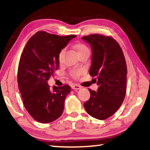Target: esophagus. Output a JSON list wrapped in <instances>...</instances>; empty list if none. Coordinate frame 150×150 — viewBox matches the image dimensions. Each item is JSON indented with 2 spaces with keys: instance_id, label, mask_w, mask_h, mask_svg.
<instances>
[{
  "instance_id": "esophagus-1",
  "label": "esophagus",
  "mask_w": 150,
  "mask_h": 150,
  "mask_svg": "<svg viewBox=\"0 0 150 150\" xmlns=\"http://www.w3.org/2000/svg\"><path fill=\"white\" fill-rule=\"evenodd\" d=\"M71 88H73V89L78 90V89H80L81 87L80 85H77V84H73V85H71Z\"/></svg>"
}]
</instances>
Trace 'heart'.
<instances>
[{"label":"heart","mask_w":150,"mask_h":150,"mask_svg":"<svg viewBox=\"0 0 150 150\" xmlns=\"http://www.w3.org/2000/svg\"><path fill=\"white\" fill-rule=\"evenodd\" d=\"M73 47H74L76 51H77L78 55L83 54V53H84L85 52H89V50H88V48L87 47V45L82 44V43H78V44H76L73 45ZM63 52H64V50H62L59 52V55H58V59H59V61L62 60ZM70 73H71V75L73 78H77L81 74V71L79 69H74V70L71 71Z\"/></svg>","instance_id":"heart-1"}]
</instances>
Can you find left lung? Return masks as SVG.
<instances>
[{"label":"left lung","mask_w":150,"mask_h":150,"mask_svg":"<svg viewBox=\"0 0 150 150\" xmlns=\"http://www.w3.org/2000/svg\"><path fill=\"white\" fill-rule=\"evenodd\" d=\"M83 40L91 45L92 59L89 74L97 81V92L88 89L90 98L84 108L98 120L110 117L122 104L126 92L127 66L122 50L110 36L94 34Z\"/></svg>","instance_id":"obj_1"}]
</instances>
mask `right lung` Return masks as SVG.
<instances>
[{
	"mask_svg": "<svg viewBox=\"0 0 150 150\" xmlns=\"http://www.w3.org/2000/svg\"><path fill=\"white\" fill-rule=\"evenodd\" d=\"M75 35L67 36L39 31L30 38L20 56L18 83L24 107L39 122L49 123L62 116L67 85L50 87L47 81L59 67L58 55Z\"/></svg>",
	"mask_w": 150,
	"mask_h": 150,
	"instance_id": "right-lung-1",
	"label": "right lung"
}]
</instances>
